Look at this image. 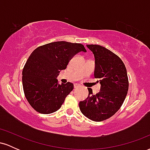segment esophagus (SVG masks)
I'll return each mask as SVG.
<instances>
[{
  "instance_id": "esophagus-1",
  "label": "esophagus",
  "mask_w": 150,
  "mask_h": 150,
  "mask_svg": "<svg viewBox=\"0 0 150 150\" xmlns=\"http://www.w3.org/2000/svg\"><path fill=\"white\" fill-rule=\"evenodd\" d=\"M80 87V85H77V84H75V85H74V87H75V88H77V87Z\"/></svg>"
}]
</instances>
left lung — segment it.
I'll use <instances>...</instances> for the list:
<instances>
[{"label":"left lung","instance_id":"obj_1","mask_svg":"<svg viewBox=\"0 0 150 150\" xmlns=\"http://www.w3.org/2000/svg\"><path fill=\"white\" fill-rule=\"evenodd\" d=\"M87 47L95 58L94 75L101 87L95 95L88 88V97L80 101L79 107L89 119L102 121L114 115L126 97L129 86L127 70L121 59L106 48L96 44Z\"/></svg>","mask_w":150,"mask_h":150}]
</instances>
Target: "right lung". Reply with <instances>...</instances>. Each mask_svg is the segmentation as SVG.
I'll return each mask as SVG.
<instances>
[{"label":"right lung","instance_id":"add662e5","mask_svg":"<svg viewBox=\"0 0 150 150\" xmlns=\"http://www.w3.org/2000/svg\"><path fill=\"white\" fill-rule=\"evenodd\" d=\"M81 51L87 52L82 44L62 41L39 46L31 53L22 70V85L34 109L49 114L61 107L74 86L69 82L60 85L57 77Z\"/></svg>","mask_w":150,"mask_h":150}]
</instances>
